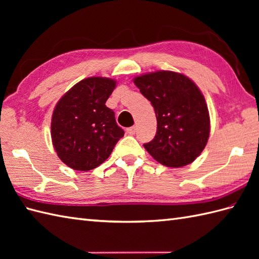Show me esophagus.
Returning <instances> with one entry per match:
<instances>
[{
    "instance_id": "esophagus-1",
    "label": "esophagus",
    "mask_w": 259,
    "mask_h": 259,
    "mask_svg": "<svg viewBox=\"0 0 259 259\" xmlns=\"http://www.w3.org/2000/svg\"><path fill=\"white\" fill-rule=\"evenodd\" d=\"M136 131H137V128L134 125V126H130V128L126 129V134H128V135H135Z\"/></svg>"
}]
</instances>
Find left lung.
Here are the masks:
<instances>
[{"instance_id": "left-lung-1", "label": "left lung", "mask_w": 259, "mask_h": 259, "mask_svg": "<svg viewBox=\"0 0 259 259\" xmlns=\"http://www.w3.org/2000/svg\"><path fill=\"white\" fill-rule=\"evenodd\" d=\"M135 84L155 109L157 134L146 150L166 167L191 163L205 149L210 120L202 93L188 76L157 71L137 76Z\"/></svg>"}]
</instances>
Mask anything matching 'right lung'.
<instances>
[{
  "label": "right lung",
  "instance_id": "add662e5",
  "mask_svg": "<svg viewBox=\"0 0 259 259\" xmlns=\"http://www.w3.org/2000/svg\"><path fill=\"white\" fill-rule=\"evenodd\" d=\"M115 81L92 76L80 81L60 99L51 121V138L59 158L80 171L106 161L124 131L106 106Z\"/></svg>",
  "mask_w": 259,
  "mask_h": 259
}]
</instances>
